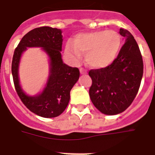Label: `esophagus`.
I'll list each match as a JSON object with an SVG mask.
<instances>
[{
  "instance_id": "obj_1",
  "label": "esophagus",
  "mask_w": 155,
  "mask_h": 155,
  "mask_svg": "<svg viewBox=\"0 0 155 155\" xmlns=\"http://www.w3.org/2000/svg\"><path fill=\"white\" fill-rule=\"evenodd\" d=\"M79 70H80V73H81V74H86V73H87V70H85V68H81L80 69H79Z\"/></svg>"
}]
</instances>
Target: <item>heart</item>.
<instances>
[{
    "label": "heart",
    "mask_w": 155,
    "mask_h": 155,
    "mask_svg": "<svg viewBox=\"0 0 155 155\" xmlns=\"http://www.w3.org/2000/svg\"><path fill=\"white\" fill-rule=\"evenodd\" d=\"M122 45L121 34L114 30H103L79 34L69 40L65 54L69 59L78 62L85 54V61L91 68L101 69L110 65L118 56Z\"/></svg>",
    "instance_id": "heart-1"
}]
</instances>
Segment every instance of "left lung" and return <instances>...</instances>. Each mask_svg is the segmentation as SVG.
I'll return each instance as SVG.
<instances>
[{"label":"left lung","mask_w":155,"mask_h":155,"mask_svg":"<svg viewBox=\"0 0 155 155\" xmlns=\"http://www.w3.org/2000/svg\"><path fill=\"white\" fill-rule=\"evenodd\" d=\"M126 42L115 60L106 68L91 70L89 95L94 107L105 115H117L130 106L138 93L143 61L138 44L127 30L120 29Z\"/></svg>","instance_id":"1"}]
</instances>
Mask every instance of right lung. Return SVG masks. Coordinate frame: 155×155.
<instances>
[{"label":"right lung","instance_id":"obj_1","mask_svg":"<svg viewBox=\"0 0 155 155\" xmlns=\"http://www.w3.org/2000/svg\"><path fill=\"white\" fill-rule=\"evenodd\" d=\"M61 30L43 26L26 34L14 51L12 74L15 91L21 102L30 111L43 118L60 115L68 107L70 90L79 78V70L63 63ZM27 47H41L50 59V73L47 86L39 95L31 97L21 88L18 79V64L23 51Z\"/></svg>","mask_w":155,"mask_h":155}]
</instances>
